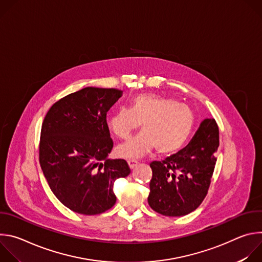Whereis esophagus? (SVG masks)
I'll return each mask as SVG.
<instances>
[{"mask_svg":"<svg viewBox=\"0 0 262 262\" xmlns=\"http://www.w3.org/2000/svg\"><path fill=\"white\" fill-rule=\"evenodd\" d=\"M127 164H128V166H129V168H130V169H134V168L138 165V162H137V161H135V160H130V161H128V162H127Z\"/></svg>","mask_w":262,"mask_h":262,"instance_id":"34e87169","label":"esophagus"}]
</instances>
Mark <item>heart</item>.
<instances>
[{
  "label": "heart",
  "instance_id": "b5f03b06",
  "mask_svg": "<svg viewBox=\"0 0 262 262\" xmlns=\"http://www.w3.org/2000/svg\"><path fill=\"white\" fill-rule=\"evenodd\" d=\"M142 126L143 132L118 145L117 155L138 159L151 151L173 155L185 145L195 125L193 110L184 103L163 96L141 94L133 98L130 107H119L107 119L110 130L124 139Z\"/></svg>",
  "mask_w": 262,
  "mask_h": 262
}]
</instances>
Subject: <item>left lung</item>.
Here are the masks:
<instances>
[{
    "label": "left lung",
    "mask_w": 262,
    "mask_h": 262,
    "mask_svg": "<svg viewBox=\"0 0 262 262\" xmlns=\"http://www.w3.org/2000/svg\"><path fill=\"white\" fill-rule=\"evenodd\" d=\"M217 147V124L213 118H206L180 151L162 162H152L149 206L167 216H181L195 210L207 195Z\"/></svg>",
    "instance_id": "obj_1"
}]
</instances>
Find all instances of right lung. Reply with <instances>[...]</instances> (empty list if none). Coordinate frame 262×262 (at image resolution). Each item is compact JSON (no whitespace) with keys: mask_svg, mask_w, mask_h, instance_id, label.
I'll list each match as a JSON object with an SVG mask.
<instances>
[{"mask_svg":"<svg viewBox=\"0 0 262 262\" xmlns=\"http://www.w3.org/2000/svg\"><path fill=\"white\" fill-rule=\"evenodd\" d=\"M121 95L86 87L58 100L45 117L39 163L54 195L74 212L93 215L114 206V182L130 173L124 160L107 159L113 140L106 113Z\"/></svg>","mask_w":262,"mask_h":262,"instance_id":"1","label":"right lung"}]
</instances>
